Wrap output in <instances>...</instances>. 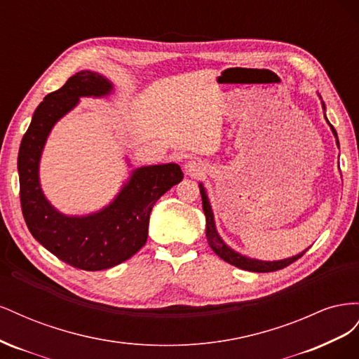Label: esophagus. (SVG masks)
Returning <instances> with one entry per match:
<instances>
[{
  "instance_id": "1",
  "label": "esophagus",
  "mask_w": 359,
  "mask_h": 359,
  "mask_svg": "<svg viewBox=\"0 0 359 359\" xmlns=\"http://www.w3.org/2000/svg\"><path fill=\"white\" fill-rule=\"evenodd\" d=\"M184 170H186V173L190 177H199L201 173H203L205 168L199 160H190L184 165Z\"/></svg>"
}]
</instances>
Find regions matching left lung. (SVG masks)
Segmentation results:
<instances>
[{"label":"left lung","mask_w":359,"mask_h":359,"mask_svg":"<svg viewBox=\"0 0 359 359\" xmlns=\"http://www.w3.org/2000/svg\"><path fill=\"white\" fill-rule=\"evenodd\" d=\"M322 107L325 111L323 102H322ZM325 119H327V123L330 124L327 116H325ZM330 127L332 130V135L335 136V142H337V145H339V137H337L335 128L331 124H330ZM199 190H201V196H202V208H203V212L206 217V240H208V244L212 248V252L217 256H220L223 260H226L227 264L235 265V266L245 269V271H252V273H271V271H278V269H283V268L289 266L290 264L295 262V260H298L304 253L307 252V250H304V252H301L297 256H292V257H287L283 260H273V262H268V260H259V259H250L247 256H243L238 252H235V250H232L222 240L219 232H217L212 208H211L208 196H206V191H205L202 184H199Z\"/></svg>","instance_id":"left-lung-1"}]
</instances>
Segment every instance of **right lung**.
Returning a JSON list of instances; mask_svg holds the SVG:
<instances>
[{
	"instance_id": "right-lung-1",
	"label": "right lung",
	"mask_w": 359,
	"mask_h": 359,
	"mask_svg": "<svg viewBox=\"0 0 359 359\" xmlns=\"http://www.w3.org/2000/svg\"><path fill=\"white\" fill-rule=\"evenodd\" d=\"M112 90L100 73L73 74L37 106L18 156L20 206L31 235L62 262L83 271L112 268L137 253L147 243L154 203L184 177L177 163L137 168L109 205L88 215H66L49 203L39 163L52 127L81 97H104Z\"/></svg>"
}]
</instances>
